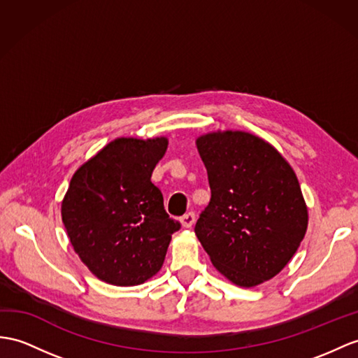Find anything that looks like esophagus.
Masks as SVG:
<instances>
[{
  "label": "esophagus",
  "mask_w": 358,
  "mask_h": 358,
  "mask_svg": "<svg viewBox=\"0 0 358 358\" xmlns=\"http://www.w3.org/2000/svg\"><path fill=\"white\" fill-rule=\"evenodd\" d=\"M196 222V214L194 213H187L180 217V223L184 228H191Z\"/></svg>",
  "instance_id": "esophagus-1"
}]
</instances>
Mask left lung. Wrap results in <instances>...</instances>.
<instances>
[{"instance_id":"8db88e82","label":"left lung","mask_w":358,"mask_h":358,"mask_svg":"<svg viewBox=\"0 0 358 358\" xmlns=\"http://www.w3.org/2000/svg\"><path fill=\"white\" fill-rule=\"evenodd\" d=\"M211 200L194 232L211 263L240 287L272 280L307 231L298 178L275 147L248 132L197 138Z\"/></svg>"}]
</instances>
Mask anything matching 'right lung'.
Segmentation results:
<instances>
[{"label": "right lung", "mask_w": 358, "mask_h": 358, "mask_svg": "<svg viewBox=\"0 0 358 358\" xmlns=\"http://www.w3.org/2000/svg\"><path fill=\"white\" fill-rule=\"evenodd\" d=\"M167 145L164 136L118 138L69 182L62 222L76 254L104 282L129 287L150 280L180 228L150 180Z\"/></svg>", "instance_id": "1"}]
</instances>
